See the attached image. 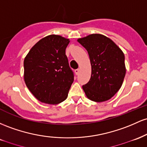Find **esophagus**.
<instances>
[{
  "label": "esophagus",
  "mask_w": 147,
  "mask_h": 147,
  "mask_svg": "<svg viewBox=\"0 0 147 147\" xmlns=\"http://www.w3.org/2000/svg\"><path fill=\"white\" fill-rule=\"evenodd\" d=\"M79 71H80V69H75V74H76V75H78V74H79Z\"/></svg>",
  "instance_id": "esophagus-1"
}]
</instances>
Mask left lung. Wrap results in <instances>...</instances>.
<instances>
[{"label": "left lung", "instance_id": "8db88e82", "mask_svg": "<svg viewBox=\"0 0 147 147\" xmlns=\"http://www.w3.org/2000/svg\"><path fill=\"white\" fill-rule=\"evenodd\" d=\"M78 42L87 51L92 66L91 78L82 85L85 94L95 102L109 100L121 88L126 75L124 54L103 34H90Z\"/></svg>", "mask_w": 147, "mask_h": 147}]
</instances>
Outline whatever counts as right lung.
<instances>
[{"label":"right lung","mask_w":147,"mask_h":147,"mask_svg":"<svg viewBox=\"0 0 147 147\" xmlns=\"http://www.w3.org/2000/svg\"><path fill=\"white\" fill-rule=\"evenodd\" d=\"M68 39L51 34L39 40L25 57L24 80L39 101L57 104L64 101L74 79L65 54Z\"/></svg>","instance_id":"add662e5"}]
</instances>
